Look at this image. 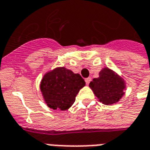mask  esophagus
Segmentation results:
<instances>
[{
    "label": "esophagus",
    "mask_w": 150,
    "mask_h": 150,
    "mask_svg": "<svg viewBox=\"0 0 150 150\" xmlns=\"http://www.w3.org/2000/svg\"><path fill=\"white\" fill-rule=\"evenodd\" d=\"M91 81V78H86V79H85V82H86V83L87 84V85L90 83Z\"/></svg>",
    "instance_id": "1"
}]
</instances>
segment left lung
Masks as SVG:
<instances>
[{"label": "left lung", "instance_id": "8db88e82", "mask_svg": "<svg viewBox=\"0 0 150 150\" xmlns=\"http://www.w3.org/2000/svg\"><path fill=\"white\" fill-rule=\"evenodd\" d=\"M89 86L101 103L106 105L117 103L124 95V81L109 68L102 70L99 77L93 79Z\"/></svg>", "mask_w": 150, "mask_h": 150}]
</instances>
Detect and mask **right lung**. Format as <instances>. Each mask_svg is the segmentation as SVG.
<instances>
[{
  "label": "right lung",
  "instance_id": "1",
  "mask_svg": "<svg viewBox=\"0 0 150 150\" xmlns=\"http://www.w3.org/2000/svg\"><path fill=\"white\" fill-rule=\"evenodd\" d=\"M85 84L79 74H75L65 67H59L44 75L40 90L50 108L66 110L75 103L76 95Z\"/></svg>",
  "mask_w": 150,
  "mask_h": 150
}]
</instances>
